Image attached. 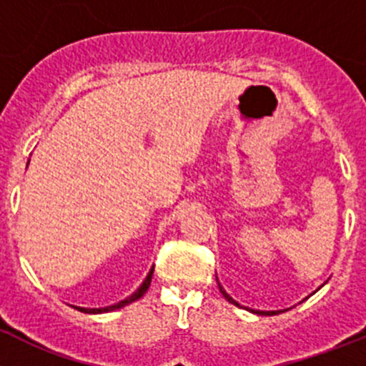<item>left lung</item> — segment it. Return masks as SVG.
Returning a JSON list of instances; mask_svg holds the SVG:
<instances>
[{"instance_id":"8db88e82","label":"left lung","mask_w":366,"mask_h":366,"mask_svg":"<svg viewBox=\"0 0 366 366\" xmlns=\"http://www.w3.org/2000/svg\"><path fill=\"white\" fill-rule=\"evenodd\" d=\"M219 291H221V293H222V297H224V298H226V300H228V302H229V304H235V305H239V304H237V302L233 300V298H232V297H229V295H228V293H226V291H224V290H222V287H221V284H219ZM248 311L255 312V315H264V316L278 315V311H255V309H248Z\"/></svg>"}]
</instances>
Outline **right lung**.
<instances>
[{
    "label": "right lung",
    "instance_id": "add662e5",
    "mask_svg": "<svg viewBox=\"0 0 366 366\" xmlns=\"http://www.w3.org/2000/svg\"><path fill=\"white\" fill-rule=\"evenodd\" d=\"M152 273H154V267H152V269L149 271V274H147V277H145V280L142 282L140 287H138V290L134 291V293L131 295V297H127V298H125V300L118 302V304L109 305V307H100V309H86V307H75V309H79V311H81V312H88V315H100V312H109V311H114V309H122V307H125V305L133 304V302H137L138 298H142L145 293H147L149 285H151Z\"/></svg>",
    "mask_w": 366,
    "mask_h": 366
}]
</instances>
